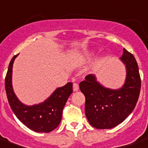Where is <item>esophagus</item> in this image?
Here are the masks:
<instances>
[{
    "label": "esophagus",
    "mask_w": 148,
    "mask_h": 148,
    "mask_svg": "<svg viewBox=\"0 0 148 148\" xmlns=\"http://www.w3.org/2000/svg\"><path fill=\"white\" fill-rule=\"evenodd\" d=\"M73 89H74V91H75V92L77 91V90L79 89L78 84H77V83H74V84H73Z\"/></svg>",
    "instance_id": "esophagus-1"
}]
</instances>
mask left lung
Masks as SVG:
<instances>
[{"mask_svg":"<svg viewBox=\"0 0 148 148\" xmlns=\"http://www.w3.org/2000/svg\"><path fill=\"white\" fill-rule=\"evenodd\" d=\"M126 66L127 77L121 88H105L88 74L79 84L85 96V115L89 123L96 129H111L123 122L134 109L140 95L141 81L134 55L123 49L120 57Z\"/></svg>","mask_w":148,"mask_h":148,"instance_id":"left-lung-1","label":"left lung"}]
</instances>
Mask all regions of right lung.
Instances as JSON below:
<instances>
[{"instance_id":"right-lung-1","label":"right lung","mask_w":148,"mask_h":148,"mask_svg":"<svg viewBox=\"0 0 148 148\" xmlns=\"http://www.w3.org/2000/svg\"><path fill=\"white\" fill-rule=\"evenodd\" d=\"M18 55L11 59L5 77V90L11 109L17 118L32 130L39 133L51 132L61 121L63 109L73 92V84L68 82L64 86L56 88L42 103L33 106L21 103L14 94L11 82L13 64Z\"/></svg>"}]
</instances>
